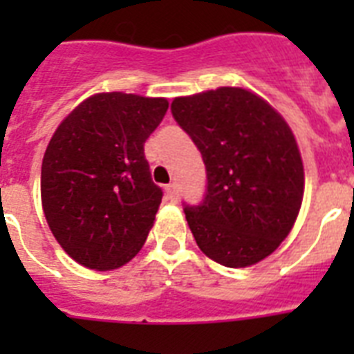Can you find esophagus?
I'll use <instances>...</instances> for the list:
<instances>
[{
    "label": "esophagus",
    "mask_w": 354,
    "mask_h": 354,
    "mask_svg": "<svg viewBox=\"0 0 354 354\" xmlns=\"http://www.w3.org/2000/svg\"><path fill=\"white\" fill-rule=\"evenodd\" d=\"M165 194H167V198L171 200V202H176L178 200V189L174 183H171V185H167L165 187Z\"/></svg>",
    "instance_id": "34e87169"
}]
</instances>
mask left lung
Here are the masks:
<instances>
[{"label":"left lung","instance_id":"1","mask_svg":"<svg viewBox=\"0 0 354 354\" xmlns=\"http://www.w3.org/2000/svg\"><path fill=\"white\" fill-rule=\"evenodd\" d=\"M171 110L207 172L202 204L183 207L198 248L227 268L268 257L290 233L305 189L290 127L264 99L230 86L176 97Z\"/></svg>","mask_w":354,"mask_h":354}]
</instances>
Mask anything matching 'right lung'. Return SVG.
Listing matches in <instances>:
<instances>
[{
  "label": "right lung",
  "mask_w": 354,
  "mask_h": 354,
  "mask_svg": "<svg viewBox=\"0 0 354 354\" xmlns=\"http://www.w3.org/2000/svg\"><path fill=\"white\" fill-rule=\"evenodd\" d=\"M167 108L161 97L97 93L53 133L41 161L44 215L64 252L86 268H119L143 248L163 196L145 141Z\"/></svg>",
  "instance_id": "right-lung-1"
}]
</instances>
